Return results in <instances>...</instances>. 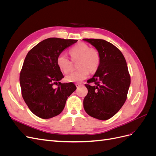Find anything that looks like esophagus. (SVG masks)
Masks as SVG:
<instances>
[{
  "label": "esophagus",
  "instance_id": "1",
  "mask_svg": "<svg viewBox=\"0 0 156 156\" xmlns=\"http://www.w3.org/2000/svg\"><path fill=\"white\" fill-rule=\"evenodd\" d=\"M81 83H75V86L77 87V88H78L79 87H80L81 86Z\"/></svg>",
  "mask_w": 156,
  "mask_h": 156
}]
</instances>
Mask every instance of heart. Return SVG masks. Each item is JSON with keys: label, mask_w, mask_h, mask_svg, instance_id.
Here are the masks:
<instances>
[{"label": "heart", "mask_w": 156, "mask_h": 156, "mask_svg": "<svg viewBox=\"0 0 156 156\" xmlns=\"http://www.w3.org/2000/svg\"><path fill=\"white\" fill-rule=\"evenodd\" d=\"M69 55L72 60H76L77 71L66 76V81L69 83L81 82L85 79L90 71L94 73L98 69L101 62V56L98 51L84 43H79L69 49ZM56 64L64 73H69L72 69V62L64 54H60L56 58Z\"/></svg>", "instance_id": "obj_1"}]
</instances>
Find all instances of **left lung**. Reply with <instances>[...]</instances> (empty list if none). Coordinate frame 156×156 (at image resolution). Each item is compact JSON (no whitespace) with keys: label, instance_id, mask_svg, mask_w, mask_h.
I'll use <instances>...</instances> for the list:
<instances>
[{"label":"left lung","instance_id":"8db88e82","mask_svg":"<svg viewBox=\"0 0 156 156\" xmlns=\"http://www.w3.org/2000/svg\"><path fill=\"white\" fill-rule=\"evenodd\" d=\"M83 40L95 47L101 56L100 67L85 84L88 94L84 108L90 116L106 120L119 112L126 100L131 83L128 68L123 54L110 42Z\"/></svg>","mask_w":156,"mask_h":156}]
</instances>
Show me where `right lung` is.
<instances>
[{"instance_id":"add662e5","label":"right lung","mask_w":156,"mask_h":156,"mask_svg":"<svg viewBox=\"0 0 156 156\" xmlns=\"http://www.w3.org/2000/svg\"><path fill=\"white\" fill-rule=\"evenodd\" d=\"M77 41L50 37L40 42L26 56L20 77L21 94L31 112L41 119H51L62 112L68 98L76 90L72 83L59 82L64 77L56 58Z\"/></svg>"}]
</instances>
